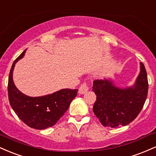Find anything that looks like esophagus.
I'll return each mask as SVG.
<instances>
[{"mask_svg":"<svg viewBox=\"0 0 156 156\" xmlns=\"http://www.w3.org/2000/svg\"><path fill=\"white\" fill-rule=\"evenodd\" d=\"M89 86L88 84H87V83H86V82H84V83H83L81 84V86L79 88V92L80 94H85L86 92H87V91L89 90Z\"/></svg>","mask_w":156,"mask_h":156,"instance_id":"obj_1","label":"esophagus"}]
</instances>
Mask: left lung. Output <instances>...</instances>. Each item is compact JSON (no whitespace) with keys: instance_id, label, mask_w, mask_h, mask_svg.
Instances as JSON below:
<instances>
[{"instance_id":"obj_1","label":"left lung","mask_w":156,"mask_h":156,"mask_svg":"<svg viewBox=\"0 0 156 156\" xmlns=\"http://www.w3.org/2000/svg\"><path fill=\"white\" fill-rule=\"evenodd\" d=\"M140 67L135 84L128 88L117 87L111 80H94L92 91L97 99L93 105V112L103 126H125L139 115L148 92L147 75L141 62Z\"/></svg>"}]
</instances>
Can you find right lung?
<instances>
[{
    "instance_id": "1",
    "label": "right lung",
    "mask_w": 156,
    "mask_h": 156,
    "mask_svg": "<svg viewBox=\"0 0 156 156\" xmlns=\"http://www.w3.org/2000/svg\"><path fill=\"white\" fill-rule=\"evenodd\" d=\"M26 50L13 62L8 82L9 101L17 117L30 128L37 130L53 126L69 108L76 98L78 89H64L42 97H29L15 87L13 81L14 67L17 61L24 56Z\"/></svg>"
}]
</instances>
